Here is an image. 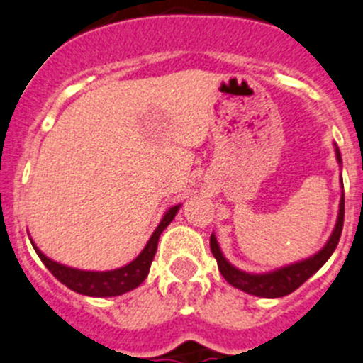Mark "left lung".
<instances>
[{
    "label": "left lung",
    "instance_id": "8db88e82",
    "mask_svg": "<svg viewBox=\"0 0 363 363\" xmlns=\"http://www.w3.org/2000/svg\"><path fill=\"white\" fill-rule=\"evenodd\" d=\"M335 157L337 163L342 164V157H340L339 147L335 145ZM342 182V179H340ZM342 195H340V203H339V214H337V223L333 228L332 235L326 241V245L319 250L318 253H314L312 257L303 260H298L294 264H287V266L279 267V269L267 271V273H246V271L238 269L235 266H232L227 259L221 253L220 245L216 241V235L211 234V252H213L214 259L218 262V269L223 275V279L230 284L235 289H241L245 293L253 294V296L259 298H282L291 294L293 291H296L298 287L303 282H307L315 271H319V267H323V264L332 257V253L335 252L337 245H339L340 234H342V225H344V186Z\"/></svg>",
    "mask_w": 363,
    "mask_h": 363
}]
</instances>
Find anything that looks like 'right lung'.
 Masks as SVG:
<instances>
[{"instance_id":"right-lung-1","label":"right lung","mask_w":363,"mask_h":363,"mask_svg":"<svg viewBox=\"0 0 363 363\" xmlns=\"http://www.w3.org/2000/svg\"><path fill=\"white\" fill-rule=\"evenodd\" d=\"M179 209H181V203H179V206L170 207V209L164 213L163 220L160 221V225L156 227L154 234L150 235L145 248L142 250V253H140L135 260H131V262L125 264V266L117 267V269H111V271H84V269H76V267L63 266V264L45 257L44 253L35 246L33 241H31V245H33L35 252H37V255L40 257L44 266L51 271L52 275H55L60 282L65 284L69 289H72L74 293H79V294H84V296H94V298L121 296V294L136 289V287L147 279L150 264H152L154 255H156L157 241H160L161 232L172 223V220H174Z\"/></svg>"}]
</instances>
